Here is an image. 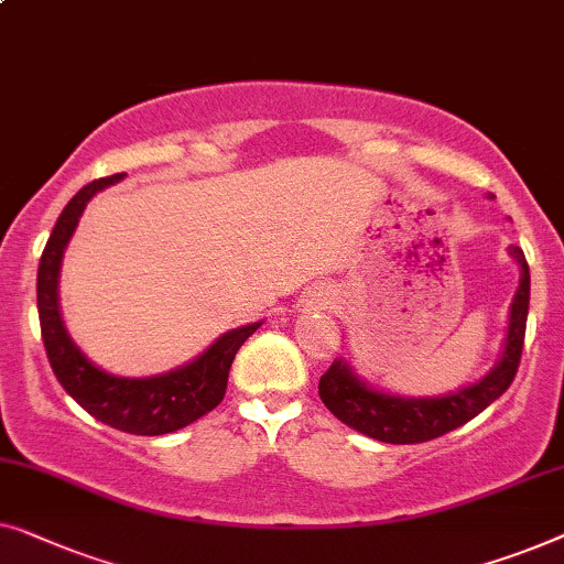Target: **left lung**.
Returning a JSON list of instances; mask_svg holds the SVG:
<instances>
[{
    "instance_id": "8db88e82",
    "label": "left lung",
    "mask_w": 564,
    "mask_h": 564,
    "mask_svg": "<svg viewBox=\"0 0 564 564\" xmlns=\"http://www.w3.org/2000/svg\"><path fill=\"white\" fill-rule=\"evenodd\" d=\"M509 256L521 268L517 296L509 314V332L501 360L478 383L459 388L455 393L434 395V399H409L376 391L365 380L355 376L347 360H335L319 378V395L339 422L358 430L365 437L388 444H419L437 440L457 426H463L486 411L496 399H501L506 388L513 383L519 370L523 335H527L529 314V265L523 250L511 245Z\"/></svg>"
}]
</instances>
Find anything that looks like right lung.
Instances as JSON below:
<instances>
[{
    "instance_id": "right-lung-1",
    "label": "right lung",
    "mask_w": 564,
    "mask_h": 564,
    "mask_svg": "<svg viewBox=\"0 0 564 564\" xmlns=\"http://www.w3.org/2000/svg\"><path fill=\"white\" fill-rule=\"evenodd\" d=\"M122 176L124 173H115V176L91 181L61 212L51 237H47L41 268H37V314H41L47 360H51L63 391L112 430L140 434V437H158V434L184 430L219 406V401L225 399L227 376L237 350L263 322L229 329L219 339H214V345L206 347L196 360L150 378L112 376V372L97 368L78 350L74 339L68 337L58 306L63 250H66L91 196L122 181Z\"/></svg>"
}]
</instances>
